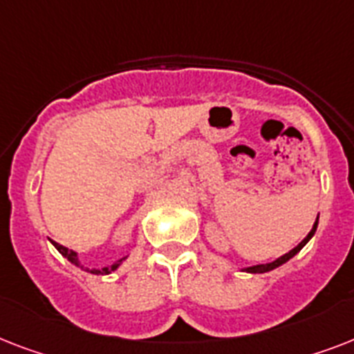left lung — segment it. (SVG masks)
Returning <instances> with one entry per match:
<instances>
[{"label":"left lung","instance_id":"1","mask_svg":"<svg viewBox=\"0 0 354 354\" xmlns=\"http://www.w3.org/2000/svg\"><path fill=\"white\" fill-rule=\"evenodd\" d=\"M316 227H318V222L314 224V227H313V230H310V233H308V235L305 236V239H303V241L299 242V244H297L296 248H294V250H290V252H288V253H285L283 257L275 259V261H272V263L257 264V266H252V268H246V272H252V274H263V272H270V270L277 268V266H281V264H283V263H286L288 259L294 257V255H296V253L299 252V250H301V248L305 246V244H307L308 241H310V236L314 235V232H316Z\"/></svg>","mask_w":354,"mask_h":354}]
</instances>
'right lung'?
Masks as SVG:
<instances>
[{"label": "right lung", "mask_w": 354, "mask_h": 354, "mask_svg": "<svg viewBox=\"0 0 354 354\" xmlns=\"http://www.w3.org/2000/svg\"><path fill=\"white\" fill-rule=\"evenodd\" d=\"M55 248H57L58 252L62 253L64 257L68 259V261H71V263H73L75 266H80L79 259H77V253H75L73 250H69V248L62 246V244H58V242H55ZM121 261H122V259H121ZM121 261H118V263L110 264L108 268H102V270H90V268H86V272H91V274H97V275L110 274V272H113V270H118V266H119V264H121ZM80 268H82V266H80Z\"/></svg>", "instance_id": "1"}]
</instances>
